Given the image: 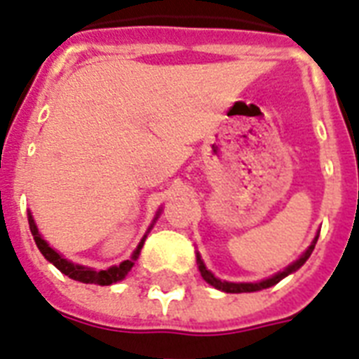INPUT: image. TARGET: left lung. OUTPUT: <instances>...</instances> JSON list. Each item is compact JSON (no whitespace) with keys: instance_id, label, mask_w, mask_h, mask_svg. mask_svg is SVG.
Instances as JSON below:
<instances>
[{"instance_id":"1","label":"left lung","mask_w":359,"mask_h":359,"mask_svg":"<svg viewBox=\"0 0 359 359\" xmlns=\"http://www.w3.org/2000/svg\"><path fill=\"white\" fill-rule=\"evenodd\" d=\"M316 241H318V237L313 241V245L309 246L307 250H305V254L301 256L297 262H294L292 265H288L286 269L280 271L278 275H275V277L267 278V280H262V283H226V280H220V278H216L212 273H210L207 267L203 265V262H201V258L198 256V265H199V271H201V277L207 280V283L210 284V286H215V288L222 290V292H228V294H243V292H258V290H264V288H269V286H275L277 283H280L284 277H288L290 273H294V271H297L301 267V265L305 264L309 259V256L313 254L314 250V245H316Z\"/></svg>"}]
</instances>
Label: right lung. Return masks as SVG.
Here are the masks:
<instances>
[{
    "label": "right lung",
    "instance_id": "obj_1",
    "mask_svg": "<svg viewBox=\"0 0 359 359\" xmlns=\"http://www.w3.org/2000/svg\"><path fill=\"white\" fill-rule=\"evenodd\" d=\"M27 222H29V229H32L35 245H37V248L41 250V254H43V256H45L52 265H56L64 275H67V277L73 278V280H79V283H84V284H100V286H109V284L122 280V278L130 273L131 267H133V262L137 259V256H139V252H141V246H143V241H141V245L137 246V250L133 252L131 259H126V262H122V264L116 265V267H111V269H107V271H94V269H88V267H82V265H73L71 262L62 258L56 250H52L50 246L41 239V235L39 231H37V226H35L32 215H27Z\"/></svg>",
    "mask_w": 359,
    "mask_h": 359
}]
</instances>
